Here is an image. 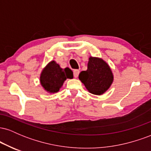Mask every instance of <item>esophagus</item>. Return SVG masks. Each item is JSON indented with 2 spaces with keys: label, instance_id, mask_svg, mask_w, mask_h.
I'll return each instance as SVG.
<instances>
[{
  "label": "esophagus",
  "instance_id": "34e87169",
  "mask_svg": "<svg viewBox=\"0 0 151 151\" xmlns=\"http://www.w3.org/2000/svg\"><path fill=\"white\" fill-rule=\"evenodd\" d=\"M79 71L78 70H74V77L75 78H77L78 76H79Z\"/></svg>",
  "mask_w": 151,
  "mask_h": 151
}]
</instances>
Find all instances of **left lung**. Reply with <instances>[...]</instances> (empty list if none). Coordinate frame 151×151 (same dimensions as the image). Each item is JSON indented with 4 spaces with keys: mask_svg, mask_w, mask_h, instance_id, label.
Returning <instances> with one entry per match:
<instances>
[{
    "mask_svg": "<svg viewBox=\"0 0 151 151\" xmlns=\"http://www.w3.org/2000/svg\"><path fill=\"white\" fill-rule=\"evenodd\" d=\"M79 79L90 93L101 95L111 85L114 76L106 62L102 59L90 57L87 70L81 72Z\"/></svg>",
    "mask_w": 151,
    "mask_h": 151,
    "instance_id": "8db88e82",
    "label": "left lung"
}]
</instances>
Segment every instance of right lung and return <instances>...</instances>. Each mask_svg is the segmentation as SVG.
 <instances>
[{"mask_svg": "<svg viewBox=\"0 0 151 151\" xmlns=\"http://www.w3.org/2000/svg\"><path fill=\"white\" fill-rule=\"evenodd\" d=\"M67 78H73L72 71L68 67L62 69L56 62L51 61L41 73L40 84L49 93H56Z\"/></svg>", "mask_w": 151, "mask_h": 151, "instance_id": "obj_1", "label": "right lung"}]
</instances>
